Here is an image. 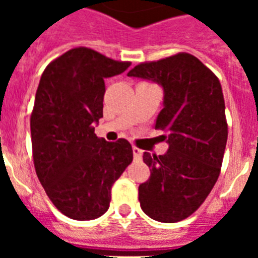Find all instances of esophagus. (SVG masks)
<instances>
[{
	"instance_id": "obj_1",
	"label": "esophagus",
	"mask_w": 258,
	"mask_h": 258,
	"mask_svg": "<svg viewBox=\"0 0 258 258\" xmlns=\"http://www.w3.org/2000/svg\"><path fill=\"white\" fill-rule=\"evenodd\" d=\"M133 154H134V158H135V159H138V161H139V159H142V155H143V151H142L141 149H138L137 146H134V147H133Z\"/></svg>"
}]
</instances>
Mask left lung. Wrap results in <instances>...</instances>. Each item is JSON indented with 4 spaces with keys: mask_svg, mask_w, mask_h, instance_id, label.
<instances>
[{
    "mask_svg": "<svg viewBox=\"0 0 258 258\" xmlns=\"http://www.w3.org/2000/svg\"><path fill=\"white\" fill-rule=\"evenodd\" d=\"M127 76L163 87V109L155 128L167 134L165 155L143 154L150 178L139 186L142 210L172 224L204 204L221 172L228 141L222 87L216 75L186 52L134 67Z\"/></svg>",
    "mask_w": 258,
    "mask_h": 258,
    "instance_id": "obj_1",
    "label": "left lung"
}]
</instances>
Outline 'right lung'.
<instances>
[{
  "label": "right lung",
  "mask_w": 258,
  "mask_h": 258,
  "mask_svg": "<svg viewBox=\"0 0 258 258\" xmlns=\"http://www.w3.org/2000/svg\"><path fill=\"white\" fill-rule=\"evenodd\" d=\"M130 64L78 46L50 61L38 83L30 115L34 169L52 204L72 220L103 216L112 184L133 162L128 141L107 142L93 127L103 117L104 79Z\"/></svg>",
  "instance_id": "add662e5"
}]
</instances>
